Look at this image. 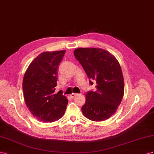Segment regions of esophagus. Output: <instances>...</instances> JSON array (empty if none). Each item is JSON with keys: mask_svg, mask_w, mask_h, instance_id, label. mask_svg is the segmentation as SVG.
<instances>
[{"mask_svg": "<svg viewBox=\"0 0 154 154\" xmlns=\"http://www.w3.org/2000/svg\"><path fill=\"white\" fill-rule=\"evenodd\" d=\"M77 94H74V93H72V94H70V97H71V98H73L75 97V96L77 95Z\"/></svg>", "mask_w": 154, "mask_h": 154, "instance_id": "1", "label": "esophagus"}]
</instances>
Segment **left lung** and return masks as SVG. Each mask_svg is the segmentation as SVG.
Masks as SVG:
<instances>
[{"mask_svg":"<svg viewBox=\"0 0 154 154\" xmlns=\"http://www.w3.org/2000/svg\"><path fill=\"white\" fill-rule=\"evenodd\" d=\"M73 54L96 90L87 92L82 112L93 121L108 119L122 101L125 82L121 66L109 51L101 48H77Z\"/></svg>","mask_w":154,"mask_h":154,"instance_id":"8db88e82","label":"left lung"}]
</instances>
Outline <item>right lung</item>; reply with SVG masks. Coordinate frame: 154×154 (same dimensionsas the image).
I'll return each instance as SVG.
<instances>
[{
	"label": "right lung",
	"mask_w": 154,
	"mask_h": 154,
	"mask_svg": "<svg viewBox=\"0 0 154 154\" xmlns=\"http://www.w3.org/2000/svg\"><path fill=\"white\" fill-rule=\"evenodd\" d=\"M66 50L45 51L26 69L23 82L26 106L42 122H54L64 114L68 100L60 90L55 94L59 65Z\"/></svg>",
	"instance_id": "right-lung-1"
}]
</instances>
